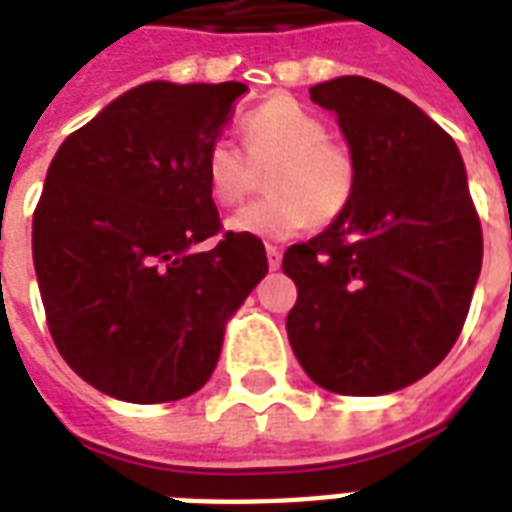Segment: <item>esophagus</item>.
<instances>
[{"instance_id":"1","label":"esophagus","mask_w":512,"mask_h":512,"mask_svg":"<svg viewBox=\"0 0 512 512\" xmlns=\"http://www.w3.org/2000/svg\"><path fill=\"white\" fill-rule=\"evenodd\" d=\"M266 255H268V268L271 271H277L282 266V252H279L277 246H266Z\"/></svg>"}]
</instances>
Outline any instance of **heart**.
<instances>
[{"label": "heart", "mask_w": 512, "mask_h": 512, "mask_svg": "<svg viewBox=\"0 0 512 512\" xmlns=\"http://www.w3.org/2000/svg\"><path fill=\"white\" fill-rule=\"evenodd\" d=\"M246 153L230 139H213L202 175L216 205H238L268 172L266 200L227 219V230L260 241H285L310 222L329 224L351 205L356 191L354 156L329 139L326 120L288 95L252 109L241 120Z\"/></svg>", "instance_id": "b5f03b06"}]
</instances>
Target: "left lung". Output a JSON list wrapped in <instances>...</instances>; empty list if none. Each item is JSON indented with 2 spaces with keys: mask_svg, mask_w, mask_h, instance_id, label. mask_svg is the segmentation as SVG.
Listing matches in <instances>:
<instances>
[{
  "mask_svg": "<svg viewBox=\"0 0 512 512\" xmlns=\"http://www.w3.org/2000/svg\"><path fill=\"white\" fill-rule=\"evenodd\" d=\"M356 161L351 205L285 252L299 299L288 337L304 373L337 395H389L458 340L483 233L458 145L417 104L365 76L310 87Z\"/></svg>",
  "mask_w": 512,
  "mask_h": 512,
  "instance_id": "1",
  "label": "left lung"
}]
</instances>
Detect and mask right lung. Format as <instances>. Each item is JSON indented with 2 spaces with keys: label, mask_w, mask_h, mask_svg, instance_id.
Segmentation results:
<instances>
[{
  "label": "right lung",
  "mask_w": 512,
  "mask_h": 512,
  "mask_svg": "<svg viewBox=\"0 0 512 512\" xmlns=\"http://www.w3.org/2000/svg\"><path fill=\"white\" fill-rule=\"evenodd\" d=\"M246 84L145 82L51 158L32 260L54 345L87 384L126 403L194 395L224 329L268 274L266 246L219 233L202 158Z\"/></svg>",
  "instance_id": "obj_1"
}]
</instances>
